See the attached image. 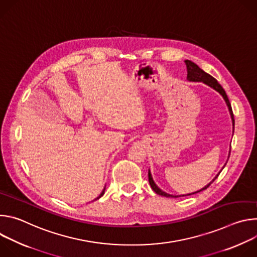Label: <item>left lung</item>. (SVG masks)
I'll return each mask as SVG.
<instances>
[{"instance_id":"left-lung-1","label":"left lung","mask_w":257,"mask_h":257,"mask_svg":"<svg viewBox=\"0 0 257 257\" xmlns=\"http://www.w3.org/2000/svg\"><path fill=\"white\" fill-rule=\"evenodd\" d=\"M185 64H186V68H187V78H188V80H190V81H195V82H203V83H205V84H207L208 86L212 87L213 89H215L216 91H218L219 93H221V94L223 95L224 99L226 100V102H227V104H228L229 111H230V114H231V117H232V120H233V126H234V125H235V120H234V115H233V111H232V106H231L230 100H229V98H228V95H227L226 91L224 90V88L222 87V85L216 81L215 78H213L211 75L207 74L206 72H204L202 69H200V68H199L196 64H194L193 62L187 60V61H185ZM229 157H230V156H229ZM225 166H226V165H225ZM225 166L223 167V169L225 168ZM221 172H222V171H221ZM221 172H219V173H221ZM219 173L214 177V179L209 183L208 185H206V186L203 187L201 190H199V191H197V192H194V193H192V194L198 193V192H200V191H202V190H205L207 187H209V185L211 184V183L217 178V176L219 175ZM149 181H150V184H151L153 190H154L157 194H159V195H162V196H165V197H181V196H186V195L175 196V195H171V194H168V193L162 191V190L155 184V182H154V180H153V178H152V174H151L150 171H149ZM187 195H191V194H187Z\"/></svg>"}]
</instances>
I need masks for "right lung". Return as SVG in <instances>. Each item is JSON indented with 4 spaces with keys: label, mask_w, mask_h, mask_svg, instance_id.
<instances>
[{
    "label": "right lung",
    "mask_w": 257,
    "mask_h": 257,
    "mask_svg": "<svg viewBox=\"0 0 257 257\" xmlns=\"http://www.w3.org/2000/svg\"><path fill=\"white\" fill-rule=\"evenodd\" d=\"M103 193H104V189H103V190H102V192H101V193H100V195H99V196H98V197H97V198H96V199H98V198H100V197H101V196H102V195H103Z\"/></svg>",
    "instance_id": "add662e5"
}]
</instances>
